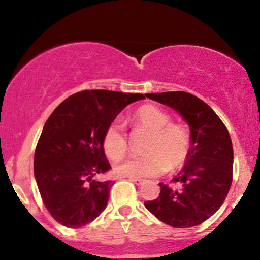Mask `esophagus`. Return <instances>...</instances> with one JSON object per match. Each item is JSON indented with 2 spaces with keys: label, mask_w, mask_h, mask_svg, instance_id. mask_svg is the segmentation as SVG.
Here are the masks:
<instances>
[{
  "label": "esophagus",
  "mask_w": 260,
  "mask_h": 260,
  "mask_svg": "<svg viewBox=\"0 0 260 260\" xmlns=\"http://www.w3.org/2000/svg\"><path fill=\"white\" fill-rule=\"evenodd\" d=\"M129 181L133 182L134 184H137V186H142L143 183H144V180H140V178H133V177H129Z\"/></svg>",
  "instance_id": "esophagus-1"
}]
</instances>
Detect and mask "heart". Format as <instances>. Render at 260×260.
I'll return each instance as SVG.
<instances>
[{"instance_id": "b5f03b06", "label": "heart", "mask_w": 260, "mask_h": 260, "mask_svg": "<svg viewBox=\"0 0 260 260\" xmlns=\"http://www.w3.org/2000/svg\"><path fill=\"white\" fill-rule=\"evenodd\" d=\"M134 126L148 133L144 153L140 157L127 159L115 166V172L122 177H153L166 169H180L189 156L190 133L181 124L171 123L168 112L155 105H144L133 113ZM105 154L111 160H118L127 151V136L118 121L106 128L103 137Z\"/></svg>"}]
</instances>
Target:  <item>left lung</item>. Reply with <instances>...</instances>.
<instances>
[{
  "mask_svg": "<svg viewBox=\"0 0 260 260\" xmlns=\"http://www.w3.org/2000/svg\"><path fill=\"white\" fill-rule=\"evenodd\" d=\"M145 96L176 110L190 129L189 156L172 180L181 188L159 183V197L145 202V208L172 228L201 225L219 210L232 183L234 149L228 128L210 106L189 92H154Z\"/></svg>",
  "mask_w": 260,
  "mask_h": 260,
  "instance_id": "8db88e82",
  "label": "left lung"
}]
</instances>
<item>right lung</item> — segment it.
Masks as SVG:
<instances>
[{"instance_id": "add662e5", "label": "right lung", "mask_w": 260, "mask_h": 260, "mask_svg": "<svg viewBox=\"0 0 260 260\" xmlns=\"http://www.w3.org/2000/svg\"><path fill=\"white\" fill-rule=\"evenodd\" d=\"M142 94L83 90L71 95L47 118L34 155L41 198L56 221L82 228L105 210L111 181L94 176L111 169L103 137L107 126Z\"/></svg>"}]
</instances>
